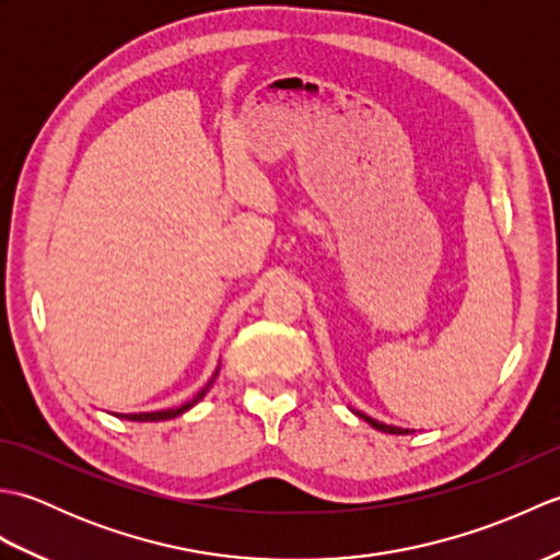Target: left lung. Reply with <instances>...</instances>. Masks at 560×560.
<instances>
[{"instance_id": "8db88e82", "label": "left lung", "mask_w": 560, "mask_h": 560, "mask_svg": "<svg viewBox=\"0 0 560 560\" xmlns=\"http://www.w3.org/2000/svg\"><path fill=\"white\" fill-rule=\"evenodd\" d=\"M355 416H359V419H363L365 423H371L375 431H383V433H392V435H409V433H413L411 428H399V425H387V423H383V421H375V419H371V416L368 413H363V411H355V409H351Z\"/></svg>"}]
</instances>
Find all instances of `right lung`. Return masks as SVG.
<instances>
[{
  "mask_svg": "<svg viewBox=\"0 0 560 560\" xmlns=\"http://www.w3.org/2000/svg\"><path fill=\"white\" fill-rule=\"evenodd\" d=\"M219 368H221V363H219ZM219 368H217V371H213V375H211L209 383H207L205 387H201L192 399L185 401V404H180V407L161 409V411H141V413H117V416H120V419H127V421H168V419H177V416L185 413L187 409H192L197 401L205 399V395H207V392H209V389H211V385H213V380H217V375H219Z\"/></svg>",
  "mask_w": 560,
  "mask_h": 560,
  "instance_id": "1",
  "label": "right lung"
}]
</instances>
